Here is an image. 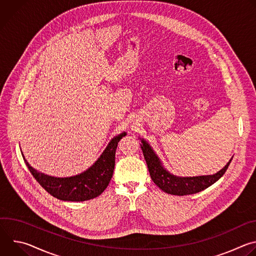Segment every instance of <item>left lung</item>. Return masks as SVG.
<instances>
[{"label":"left lung","instance_id":"8db88e82","mask_svg":"<svg viewBox=\"0 0 256 256\" xmlns=\"http://www.w3.org/2000/svg\"><path fill=\"white\" fill-rule=\"evenodd\" d=\"M142 151L147 162L148 169L154 184L163 192L174 196H188L200 192L220 179L227 171L233 157L227 165L214 175L196 176V177H177L170 174L163 168L159 158L155 155L148 142L142 140Z\"/></svg>","mask_w":256,"mask_h":256}]
</instances>
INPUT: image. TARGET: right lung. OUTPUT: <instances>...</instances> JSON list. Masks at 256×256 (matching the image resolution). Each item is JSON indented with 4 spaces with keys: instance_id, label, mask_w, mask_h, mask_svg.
Listing matches in <instances>:
<instances>
[{
    "instance_id": "add662e5",
    "label": "right lung",
    "mask_w": 256,
    "mask_h": 256,
    "mask_svg": "<svg viewBox=\"0 0 256 256\" xmlns=\"http://www.w3.org/2000/svg\"><path fill=\"white\" fill-rule=\"evenodd\" d=\"M126 134L122 132L114 138L92 167L72 177L56 178L40 173L28 164L23 154L22 156L33 177L50 194L62 200L84 202L100 196L109 184L114 174L118 144Z\"/></svg>"
}]
</instances>
